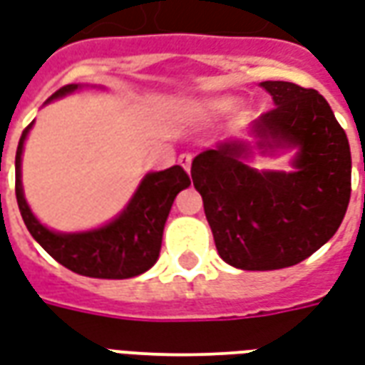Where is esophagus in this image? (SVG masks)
<instances>
[{
  "label": "esophagus",
  "instance_id": "1",
  "mask_svg": "<svg viewBox=\"0 0 365 365\" xmlns=\"http://www.w3.org/2000/svg\"><path fill=\"white\" fill-rule=\"evenodd\" d=\"M180 164H182L185 172H190L191 170V154H182V156H180Z\"/></svg>",
  "mask_w": 365,
  "mask_h": 365
}]
</instances>
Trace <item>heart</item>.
Instances as JSON below:
<instances>
[{
	"mask_svg": "<svg viewBox=\"0 0 365 365\" xmlns=\"http://www.w3.org/2000/svg\"><path fill=\"white\" fill-rule=\"evenodd\" d=\"M232 107V101L230 99H211V101H205V103L191 105L185 109V115L187 117H203V115H219V113L229 111Z\"/></svg>",
	"mask_w": 365,
	"mask_h": 365,
	"instance_id": "1",
	"label": "heart"
}]
</instances>
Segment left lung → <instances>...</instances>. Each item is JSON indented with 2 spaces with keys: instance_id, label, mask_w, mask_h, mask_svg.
<instances>
[{
  "instance_id": "8db88e82",
  "label": "left lung",
  "mask_w": 365,
  "mask_h": 365,
  "mask_svg": "<svg viewBox=\"0 0 365 365\" xmlns=\"http://www.w3.org/2000/svg\"><path fill=\"white\" fill-rule=\"evenodd\" d=\"M275 107L252 125L260 148H299L293 172H258L250 146L222 143L191 162V180L222 260L266 272L295 266L329 242L352 191V156L344 128L317 90L262 82Z\"/></svg>"
}]
</instances>
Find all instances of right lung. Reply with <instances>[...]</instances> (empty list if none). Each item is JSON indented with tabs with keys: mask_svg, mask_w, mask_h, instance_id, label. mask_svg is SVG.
Instances as JSON below:
<instances>
[{
	"mask_svg": "<svg viewBox=\"0 0 365 365\" xmlns=\"http://www.w3.org/2000/svg\"><path fill=\"white\" fill-rule=\"evenodd\" d=\"M78 88V83H68L54 91L48 101ZM31 125L23 130L15 154V195L21 217L33 238L64 268L88 277L127 279L150 269L158 260L164 225L175 195L191 183L187 172L182 166H172L164 172L146 174L127 209L101 229L70 235L54 232L38 222L23 195L21 154Z\"/></svg>",
	"mask_w": 365,
	"mask_h": 365,
	"instance_id": "1",
	"label": "right lung"
}]
</instances>
